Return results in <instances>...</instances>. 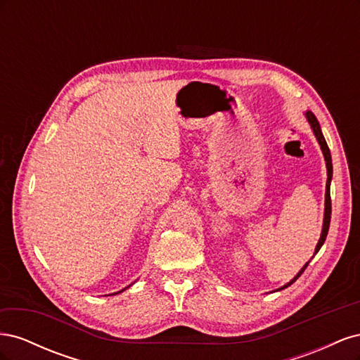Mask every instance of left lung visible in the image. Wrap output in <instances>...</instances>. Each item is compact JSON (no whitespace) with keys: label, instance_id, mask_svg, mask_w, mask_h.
Here are the masks:
<instances>
[{"label":"left lung","instance_id":"1","mask_svg":"<svg viewBox=\"0 0 360 360\" xmlns=\"http://www.w3.org/2000/svg\"><path fill=\"white\" fill-rule=\"evenodd\" d=\"M304 117H307L308 123H309V126H311V129H312V132H314L315 138H317V141H319L320 148H321V151H323L324 160H326V168H328V181H326V195H324V219H323V228H321L320 240H319L317 246H315V252H314V255H315V254H317L319 250L321 249V246H323V243H324V240H326V236H328V231H329V225H330V213H332V202H330V181H332L333 168H332V156H330V150H329L328 143H326V139H324V136H323V132H321V127H320L319 120L315 118V115H314L311 111H307V112H304ZM308 264H309V261H308V263L304 264V266L299 270V274H297L296 276H294L290 282H287V284H285L284 287L278 288L276 291L284 290V288L290 287V285L292 284V282H296V279L303 274L304 269L308 267Z\"/></svg>","mask_w":360,"mask_h":360}]
</instances>
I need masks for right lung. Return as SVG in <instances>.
Here are the masks:
<instances>
[{"label":"right lung","instance_id":"right-lung-1","mask_svg":"<svg viewBox=\"0 0 360 360\" xmlns=\"http://www.w3.org/2000/svg\"><path fill=\"white\" fill-rule=\"evenodd\" d=\"M130 285H132V284H130ZM130 285H129V287H130ZM129 287H126V288H123V290H120V291H117V292H112V294H110V296H114V294H118V292H123V291H124V290H127Z\"/></svg>","mask_w":360,"mask_h":360}]
</instances>
